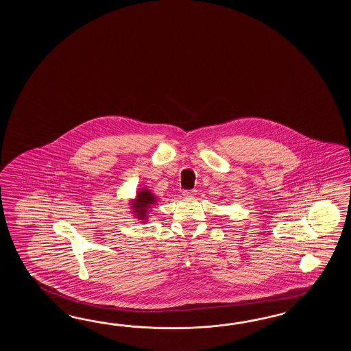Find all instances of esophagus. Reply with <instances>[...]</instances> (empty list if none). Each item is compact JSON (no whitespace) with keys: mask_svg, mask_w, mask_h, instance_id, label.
Here are the masks:
<instances>
[{"mask_svg":"<svg viewBox=\"0 0 351 351\" xmlns=\"http://www.w3.org/2000/svg\"><path fill=\"white\" fill-rule=\"evenodd\" d=\"M195 192H197V191H194V189H184V191H183V195H184V197H189V198H193L194 195H195Z\"/></svg>","mask_w":351,"mask_h":351,"instance_id":"obj_1","label":"esophagus"}]
</instances>
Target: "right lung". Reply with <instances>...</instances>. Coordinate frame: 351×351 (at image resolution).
Here are the masks:
<instances>
[{
    "label": "right lung",
    "instance_id": "obj_1",
    "mask_svg": "<svg viewBox=\"0 0 351 351\" xmlns=\"http://www.w3.org/2000/svg\"><path fill=\"white\" fill-rule=\"evenodd\" d=\"M154 202H156V197H153V194L150 193L148 189H143L141 192H138L134 207H133L136 217H139L141 219H145L147 210L149 208V206L154 204Z\"/></svg>",
    "mask_w": 351,
    "mask_h": 351
}]
</instances>
